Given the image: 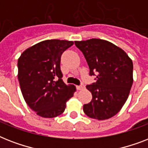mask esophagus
<instances>
[{"mask_svg":"<svg viewBox=\"0 0 148 148\" xmlns=\"http://www.w3.org/2000/svg\"><path fill=\"white\" fill-rule=\"evenodd\" d=\"M84 88V85H81V86H77V89L78 90H83Z\"/></svg>","mask_w":148,"mask_h":148,"instance_id":"obj_1","label":"esophagus"}]
</instances>
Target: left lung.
Segmentation results:
<instances>
[{
    "instance_id": "left-lung-1",
    "label": "left lung",
    "mask_w": 148,
    "mask_h": 148,
    "mask_svg": "<svg viewBox=\"0 0 148 148\" xmlns=\"http://www.w3.org/2000/svg\"><path fill=\"white\" fill-rule=\"evenodd\" d=\"M97 81L86 88L92 100L84 105L86 115L99 121L109 119L119 112L128 97L133 84V62L124 50L108 40L92 38L74 41Z\"/></svg>"
}]
</instances>
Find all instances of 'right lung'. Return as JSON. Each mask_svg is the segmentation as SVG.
<instances>
[{
  "instance_id": "add662e5",
  "label": "right lung",
  "mask_w": 148,
  "mask_h": 148,
  "mask_svg": "<svg viewBox=\"0 0 148 148\" xmlns=\"http://www.w3.org/2000/svg\"><path fill=\"white\" fill-rule=\"evenodd\" d=\"M74 41L47 40L26 49L17 61L18 81L24 101L40 117L52 118L64 111L75 86L62 80L60 57Z\"/></svg>"
}]
</instances>
